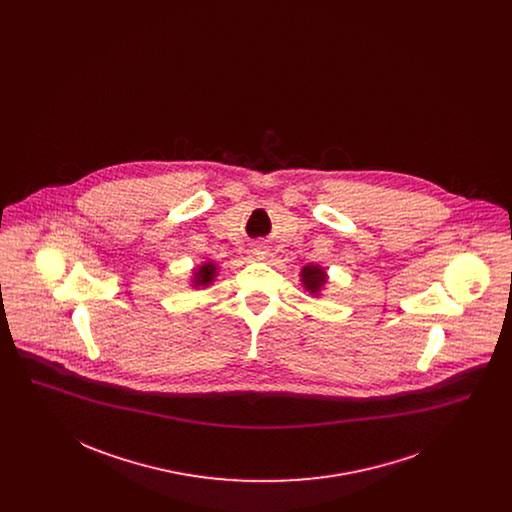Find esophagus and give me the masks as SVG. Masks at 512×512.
<instances>
[{"label":"esophagus","instance_id":"esophagus-1","mask_svg":"<svg viewBox=\"0 0 512 512\" xmlns=\"http://www.w3.org/2000/svg\"><path fill=\"white\" fill-rule=\"evenodd\" d=\"M253 255H255L257 259H265V255H267V249H265L263 245H255V247H253Z\"/></svg>","mask_w":512,"mask_h":512}]
</instances>
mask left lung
<instances>
[{"mask_svg": "<svg viewBox=\"0 0 512 512\" xmlns=\"http://www.w3.org/2000/svg\"><path fill=\"white\" fill-rule=\"evenodd\" d=\"M299 276H301V284H303L305 292H309L315 297H318L328 284V274L320 265H305L301 268Z\"/></svg>", "mask_w": 512, "mask_h": 512, "instance_id": "obj_1", "label": "left lung"}]
</instances>
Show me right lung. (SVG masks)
<instances>
[{
  "label": "right lung",
  "instance_id": "right-lung-1",
  "mask_svg": "<svg viewBox=\"0 0 512 512\" xmlns=\"http://www.w3.org/2000/svg\"><path fill=\"white\" fill-rule=\"evenodd\" d=\"M219 274V267L213 261H205L203 265L194 268V276H192V288H209L215 278Z\"/></svg>",
  "mask_w": 512,
  "mask_h": 512
}]
</instances>
